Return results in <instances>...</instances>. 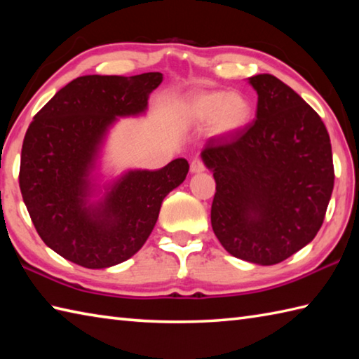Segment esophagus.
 I'll use <instances>...</instances> for the list:
<instances>
[{"mask_svg":"<svg viewBox=\"0 0 359 359\" xmlns=\"http://www.w3.org/2000/svg\"><path fill=\"white\" fill-rule=\"evenodd\" d=\"M189 168H191V172H202V171H205V163H203L202 158L196 157L191 161V165H189Z\"/></svg>","mask_w":359,"mask_h":359,"instance_id":"1","label":"esophagus"}]
</instances>
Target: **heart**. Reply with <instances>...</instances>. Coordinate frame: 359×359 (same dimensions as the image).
I'll use <instances>...</instances> for the list:
<instances>
[{
	"mask_svg": "<svg viewBox=\"0 0 359 359\" xmlns=\"http://www.w3.org/2000/svg\"><path fill=\"white\" fill-rule=\"evenodd\" d=\"M189 121L207 124L212 121L216 135H230L248 126L252 118V105L240 91H205L193 96L185 104Z\"/></svg>",
	"mask_w": 359,
	"mask_h": 359,
	"instance_id": "1",
	"label": "heart"
}]
</instances>
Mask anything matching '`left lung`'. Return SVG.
I'll use <instances>...</instances> for the list:
<instances>
[{"instance_id":"obj_1","label":"left lung","mask_w":359,"mask_h":359,"mask_svg":"<svg viewBox=\"0 0 359 359\" xmlns=\"http://www.w3.org/2000/svg\"><path fill=\"white\" fill-rule=\"evenodd\" d=\"M257 115L210 138L202 160L216 180L212 227L230 255L271 266L305 248L324 222L334 185L320 116L272 74L249 77Z\"/></svg>"}]
</instances>
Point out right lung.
<instances>
[{"instance_id":"1","label":"right lung","mask_w":359,"mask_h":359,"mask_svg":"<svg viewBox=\"0 0 359 359\" xmlns=\"http://www.w3.org/2000/svg\"><path fill=\"white\" fill-rule=\"evenodd\" d=\"M163 74L81 76L60 88L29 124L21 147L20 189L32 224L55 254L88 269L110 268L143 248L161 202L185 180L175 158L157 171L135 170L88 203L90 174L116 116L143 114Z\"/></svg>"}]
</instances>
